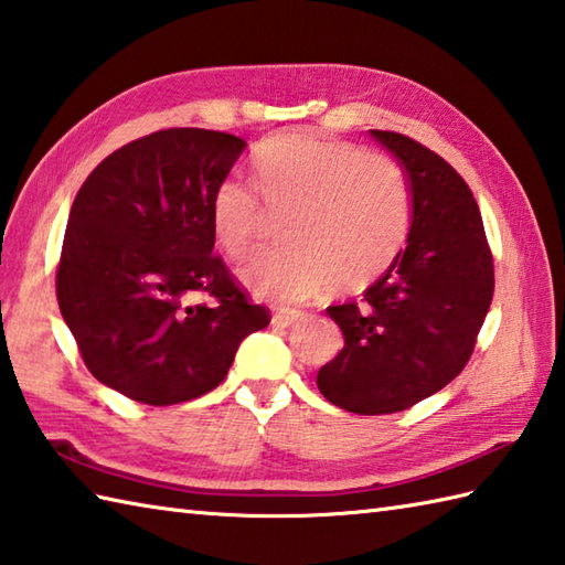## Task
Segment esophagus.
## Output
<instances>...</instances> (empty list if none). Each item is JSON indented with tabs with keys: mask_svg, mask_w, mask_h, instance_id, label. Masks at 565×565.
I'll list each match as a JSON object with an SVG mask.
<instances>
[{
	"mask_svg": "<svg viewBox=\"0 0 565 565\" xmlns=\"http://www.w3.org/2000/svg\"><path fill=\"white\" fill-rule=\"evenodd\" d=\"M305 319V315L302 312H285V309H280V312H275L273 315V324L275 327H280V329H287V327H292V324H297V321H302Z\"/></svg>",
	"mask_w": 565,
	"mask_h": 565,
	"instance_id": "esophagus-1",
	"label": "esophagus"
}]
</instances>
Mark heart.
Wrapping results in <instances>:
<instances>
[{"instance_id": "heart-1", "label": "heart", "mask_w": 565, "mask_h": 565, "mask_svg": "<svg viewBox=\"0 0 565 565\" xmlns=\"http://www.w3.org/2000/svg\"><path fill=\"white\" fill-rule=\"evenodd\" d=\"M250 166L266 210L287 212L282 236L290 241L258 253L241 270L253 295L299 305L331 285L363 290L393 266L409 228V188L393 158L292 131L266 138ZM255 193L244 180L226 178L212 194V232L234 260L246 258L260 234Z\"/></svg>"}]
</instances>
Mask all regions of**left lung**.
I'll return each instance as SVG.
<instances>
[{"label":"left lung","instance_id":"obj_1","mask_svg":"<svg viewBox=\"0 0 565 565\" xmlns=\"http://www.w3.org/2000/svg\"><path fill=\"white\" fill-rule=\"evenodd\" d=\"M405 170V250L363 292L327 307L343 349L321 365L319 393L353 414H393L439 393L476 349L494 290L492 253L466 180L409 136L371 129Z\"/></svg>","mask_w":565,"mask_h":565}]
</instances>
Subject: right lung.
Masks as SVG:
<instances>
[{
	"mask_svg": "<svg viewBox=\"0 0 565 565\" xmlns=\"http://www.w3.org/2000/svg\"><path fill=\"white\" fill-rule=\"evenodd\" d=\"M246 141L210 129L138 138L89 172L73 202L55 295L99 383L143 405L206 395L248 333L270 324L212 256L210 202ZM200 291L212 306H188Z\"/></svg>",
	"mask_w": 565,
	"mask_h": 565,
	"instance_id": "right-lung-1",
	"label": "right lung"
}]
</instances>
